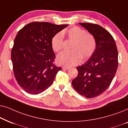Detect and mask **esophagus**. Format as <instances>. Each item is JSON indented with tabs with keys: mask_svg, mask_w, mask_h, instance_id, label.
I'll return each mask as SVG.
<instances>
[{
	"mask_svg": "<svg viewBox=\"0 0 128 128\" xmlns=\"http://www.w3.org/2000/svg\"><path fill=\"white\" fill-rule=\"evenodd\" d=\"M62 68L64 69V70H68L70 68V67H67V66H62Z\"/></svg>",
	"mask_w": 128,
	"mask_h": 128,
	"instance_id": "obj_1",
	"label": "esophagus"
}]
</instances>
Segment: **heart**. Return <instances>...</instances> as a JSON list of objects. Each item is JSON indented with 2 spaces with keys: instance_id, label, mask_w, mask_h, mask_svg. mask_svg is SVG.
Segmentation results:
<instances>
[{
  "instance_id": "obj_1",
  "label": "heart",
  "mask_w": 128,
  "mask_h": 128,
  "mask_svg": "<svg viewBox=\"0 0 128 128\" xmlns=\"http://www.w3.org/2000/svg\"><path fill=\"white\" fill-rule=\"evenodd\" d=\"M69 40H72L70 48L71 50L61 52L57 56L58 63L61 65L73 66L84 59L90 58L95 52L96 43L95 37L86 30L77 26L71 27L64 31ZM52 47L54 52H60L64 47V35L62 32H58L52 39Z\"/></svg>"
}]
</instances>
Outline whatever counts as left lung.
Listing matches in <instances>:
<instances>
[{
    "instance_id": "obj_1",
    "label": "left lung",
    "mask_w": 128,
    "mask_h": 128,
    "mask_svg": "<svg viewBox=\"0 0 128 128\" xmlns=\"http://www.w3.org/2000/svg\"><path fill=\"white\" fill-rule=\"evenodd\" d=\"M96 40L95 52L89 60L78 66V76L72 81L76 92L86 98L98 96L107 90L116 72L118 54L112 36L101 26L80 23Z\"/></svg>"
}]
</instances>
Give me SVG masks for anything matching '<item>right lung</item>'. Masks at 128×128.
<instances>
[{"label": "right lung", "instance_id": "right-lung-1", "mask_svg": "<svg viewBox=\"0 0 128 128\" xmlns=\"http://www.w3.org/2000/svg\"><path fill=\"white\" fill-rule=\"evenodd\" d=\"M67 24L34 22L18 32L11 52L13 72L24 91L38 94L52 83L61 67L54 64L52 37Z\"/></svg>", "mask_w": 128, "mask_h": 128}]
</instances>
